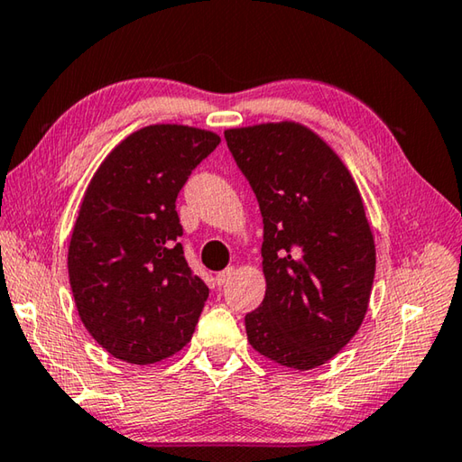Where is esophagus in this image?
I'll list each match as a JSON object with an SVG mask.
<instances>
[{
  "mask_svg": "<svg viewBox=\"0 0 462 462\" xmlns=\"http://www.w3.org/2000/svg\"><path fill=\"white\" fill-rule=\"evenodd\" d=\"M233 276H236V268H226V270H223V272H218L217 273V286L221 288V286H225L226 282H229Z\"/></svg>",
  "mask_w": 462,
  "mask_h": 462,
  "instance_id": "obj_1",
  "label": "esophagus"
}]
</instances>
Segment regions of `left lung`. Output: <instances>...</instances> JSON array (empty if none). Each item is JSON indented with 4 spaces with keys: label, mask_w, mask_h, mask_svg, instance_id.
Returning <instances> with one entry per match:
<instances>
[{
    "label": "left lung",
    "mask_w": 462,
    "mask_h": 462,
    "mask_svg": "<svg viewBox=\"0 0 462 462\" xmlns=\"http://www.w3.org/2000/svg\"><path fill=\"white\" fill-rule=\"evenodd\" d=\"M226 145L263 217L265 296L245 314L247 341L290 369L333 359L365 319L374 233L349 170L294 121L226 129Z\"/></svg>",
    "instance_id": "left-lung-1"
}]
</instances>
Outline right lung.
Returning <instances> with one entry per match:
<instances>
[{"mask_svg": "<svg viewBox=\"0 0 462 462\" xmlns=\"http://www.w3.org/2000/svg\"><path fill=\"white\" fill-rule=\"evenodd\" d=\"M221 137L189 125L127 135L97 170L69 245L85 328L116 359L148 365L190 341L208 288L184 260L176 197Z\"/></svg>", "mask_w": 462, "mask_h": 462, "instance_id": "right-lung-1", "label": "right lung"}]
</instances>
